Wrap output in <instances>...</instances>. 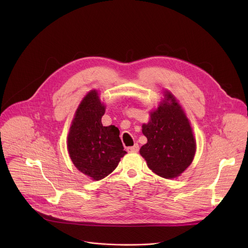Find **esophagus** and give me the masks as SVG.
<instances>
[{
	"mask_svg": "<svg viewBox=\"0 0 248 248\" xmlns=\"http://www.w3.org/2000/svg\"><path fill=\"white\" fill-rule=\"evenodd\" d=\"M126 151H127V152H130V153L138 152V151H139V146H138V144H134L133 146L127 147V148H126Z\"/></svg>",
	"mask_w": 248,
	"mask_h": 248,
	"instance_id": "34e87169",
	"label": "esophagus"
}]
</instances>
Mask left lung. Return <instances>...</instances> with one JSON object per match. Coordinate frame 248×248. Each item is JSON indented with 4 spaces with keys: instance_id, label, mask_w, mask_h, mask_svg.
Listing matches in <instances>:
<instances>
[{
    "instance_id": "8db88e82",
    "label": "left lung",
    "mask_w": 248,
    "mask_h": 248,
    "mask_svg": "<svg viewBox=\"0 0 248 248\" xmlns=\"http://www.w3.org/2000/svg\"><path fill=\"white\" fill-rule=\"evenodd\" d=\"M167 100L151 113V120L142 125L147 143L140 148L155 173L165 179L180 175L192 162L196 144L189 122L174 97L168 92Z\"/></svg>"
}]
</instances>
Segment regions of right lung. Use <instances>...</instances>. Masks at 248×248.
Segmentation results:
<instances>
[{
    "mask_svg": "<svg viewBox=\"0 0 248 248\" xmlns=\"http://www.w3.org/2000/svg\"><path fill=\"white\" fill-rule=\"evenodd\" d=\"M105 106L98 93L89 92L77 110L67 137L69 157L75 166L95 181L104 179L118 166L124 150L120 130L103 126Z\"/></svg>",
    "mask_w": 248,
    "mask_h": 248,
    "instance_id": "right-lung-1",
    "label": "right lung"
}]
</instances>
